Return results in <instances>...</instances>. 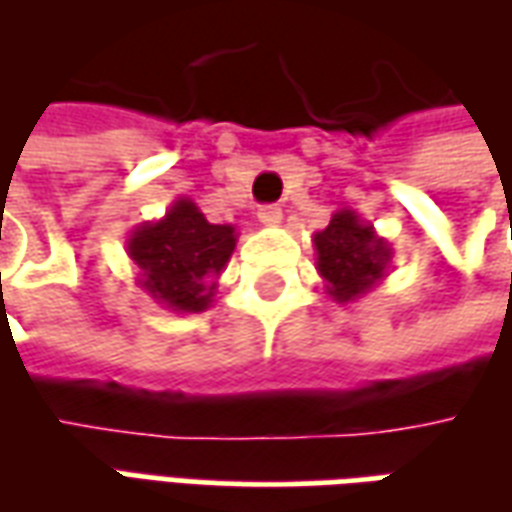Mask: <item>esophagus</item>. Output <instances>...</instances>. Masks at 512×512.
Returning <instances> with one entry per match:
<instances>
[{
	"label": "esophagus",
	"mask_w": 512,
	"mask_h": 512,
	"mask_svg": "<svg viewBox=\"0 0 512 512\" xmlns=\"http://www.w3.org/2000/svg\"><path fill=\"white\" fill-rule=\"evenodd\" d=\"M257 219H260V224H266V227H279L282 224V208L279 205H263L257 211Z\"/></svg>",
	"instance_id": "obj_1"
}]
</instances>
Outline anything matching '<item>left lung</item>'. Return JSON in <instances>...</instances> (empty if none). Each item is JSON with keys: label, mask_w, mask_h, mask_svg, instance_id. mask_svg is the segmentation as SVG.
Instances as JSON below:
<instances>
[{"label": "left lung", "mask_w": 512, "mask_h": 512, "mask_svg": "<svg viewBox=\"0 0 512 512\" xmlns=\"http://www.w3.org/2000/svg\"><path fill=\"white\" fill-rule=\"evenodd\" d=\"M315 268L337 304H351L381 285L392 266V244L351 208L332 213V222L312 235Z\"/></svg>", "instance_id": "8db88e82"}]
</instances>
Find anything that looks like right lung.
<instances>
[{
	"label": "right lung",
	"mask_w": 512,
	"mask_h": 512,
	"mask_svg": "<svg viewBox=\"0 0 512 512\" xmlns=\"http://www.w3.org/2000/svg\"><path fill=\"white\" fill-rule=\"evenodd\" d=\"M233 224H211L197 202L178 197L156 222L136 224L126 252L139 268L136 285L172 312H205L235 252Z\"/></svg>",
	"instance_id": "1"
}]
</instances>
